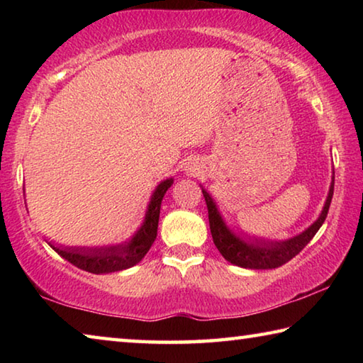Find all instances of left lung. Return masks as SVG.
Segmentation results:
<instances>
[{
	"instance_id": "1",
	"label": "left lung",
	"mask_w": 363,
	"mask_h": 363,
	"mask_svg": "<svg viewBox=\"0 0 363 363\" xmlns=\"http://www.w3.org/2000/svg\"><path fill=\"white\" fill-rule=\"evenodd\" d=\"M200 187L208 206V219H210L213 242L219 250V253L224 256V259L245 269H275L293 259V257L296 256L312 238H314L318 229L322 227L323 220L328 214L331 199H333L335 171L333 176H331L328 196L327 200H325L323 210L318 214L315 223L311 224L306 230L301 232L299 235H294L291 238H288V240H266V238L251 237L247 235V233H245V235H242V233H235L225 224L223 214L218 210V205L211 194L208 192L203 186Z\"/></svg>"
}]
</instances>
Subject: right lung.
Here are the masks:
<instances>
[{"instance_id":"1","label":"right lung","mask_w":363,"mask_h":363,"mask_svg":"<svg viewBox=\"0 0 363 363\" xmlns=\"http://www.w3.org/2000/svg\"><path fill=\"white\" fill-rule=\"evenodd\" d=\"M173 182V177H169L155 187L147 205L144 223L125 243L107 245V247H64V245H56L48 240L45 242L64 259L91 274L118 272V270L136 266L155 242L162 200Z\"/></svg>"}]
</instances>
